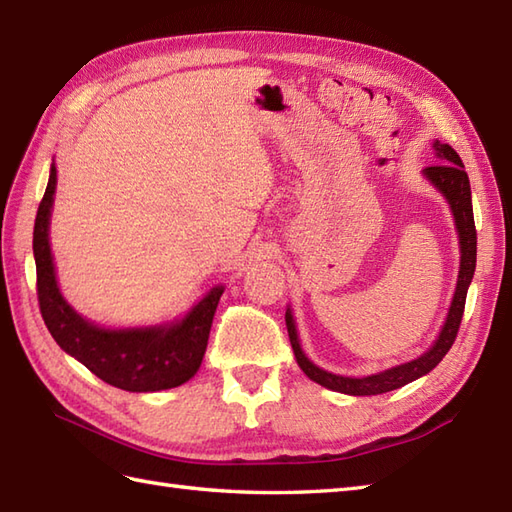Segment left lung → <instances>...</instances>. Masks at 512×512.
Returning a JSON list of instances; mask_svg holds the SVG:
<instances>
[{"instance_id": "obj_1", "label": "left lung", "mask_w": 512, "mask_h": 512, "mask_svg": "<svg viewBox=\"0 0 512 512\" xmlns=\"http://www.w3.org/2000/svg\"><path fill=\"white\" fill-rule=\"evenodd\" d=\"M432 148L436 150V157L441 159V163L425 168L423 176L447 198L451 213H454L456 231H458V240H460L458 283H456L454 299H451V307H449V314H447L441 334H438V340L417 360L399 364L395 368H388V371L377 373V375L342 377V375L323 371V368H318L314 362L305 358V353L299 344V336H296L294 318H292V312L288 307V312H285V325H288V336H290V344L294 349V358L303 368V373L320 386L336 390V392H344V395H355V397L382 395V392L401 388V386L414 382V379H419V377L430 373L432 368L445 358V353L451 349V344H454V340H456L462 314H465L467 290H469V283H471L473 272H475L478 235H475L473 207H471V185H469V176L465 172V165H462L458 152L449 144H441V141L436 139Z\"/></svg>"}]
</instances>
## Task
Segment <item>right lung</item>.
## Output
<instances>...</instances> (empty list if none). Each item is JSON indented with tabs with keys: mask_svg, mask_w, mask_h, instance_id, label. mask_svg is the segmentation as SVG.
I'll return each mask as SVG.
<instances>
[{
	"mask_svg": "<svg viewBox=\"0 0 512 512\" xmlns=\"http://www.w3.org/2000/svg\"><path fill=\"white\" fill-rule=\"evenodd\" d=\"M56 189V165L52 163L43 200L34 220L32 251L37 261V296L41 316L58 347L85 364L102 382L128 392H157L185 384L200 368L207 349L213 314L222 285L211 288L185 314L170 325L141 329H104L76 314L63 299L56 283L50 216Z\"/></svg>",
	"mask_w": 512,
	"mask_h": 512,
	"instance_id": "right-lung-1",
	"label": "right lung"
}]
</instances>
